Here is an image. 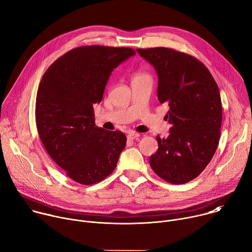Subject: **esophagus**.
<instances>
[{
  "label": "esophagus",
  "mask_w": 252,
  "mask_h": 252,
  "mask_svg": "<svg viewBox=\"0 0 252 252\" xmlns=\"http://www.w3.org/2000/svg\"><path fill=\"white\" fill-rule=\"evenodd\" d=\"M139 136V133H136V132H129L127 134V139H130V140H133L135 138H137Z\"/></svg>",
  "instance_id": "1"
}]
</instances>
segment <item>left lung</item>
Returning <instances> with one entry per match:
<instances>
[{
    "mask_svg": "<svg viewBox=\"0 0 252 252\" xmlns=\"http://www.w3.org/2000/svg\"><path fill=\"white\" fill-rule=\"evenodd\" d=\"M155 66L158 97L166 102L171 125L166 138L157 136L158 152L150 164L165 182L187 184L211 160L220 137L222 106L219 87L208 68L194 57L168 48L136 49Z\"/></svg>",
    "mask_w": 252,
    "mask_h": 252,
    "instance_id": "1",
    "label": "left lung"
}]
</instances>
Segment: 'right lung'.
Masks as SVG:
<instances>
[{"label": "right lung", "mask_w": 252, "mask_h": 252, "mask_svg": "<svg viewBox=\"0 0 252 252\" xmlns=\"http://www.w3.org/2000/svg\"><path fill=\"white\" fill-rule=\"evenodd\" d=\"M135 55L130 48L84 46L56 60L35 98V124L53 160L73 181L92 186L117 166L126 136L95 126L94 103L101 101L114 68Z\"/></svg>", "instance_id": "1"}]
</instances>
